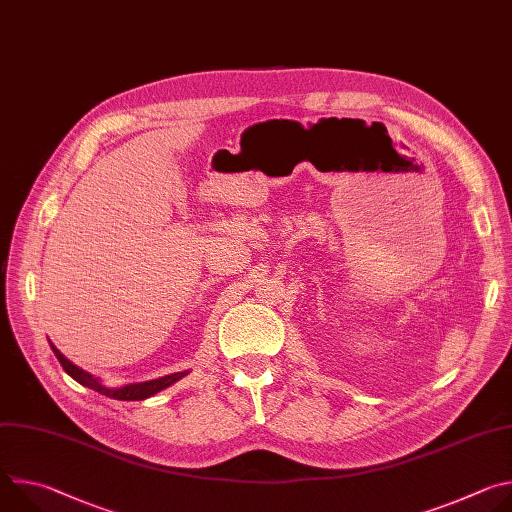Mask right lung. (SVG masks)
<instances>
[{
    "mask_svg": "<svg viewBox=\"0 0 512 512\" xmlns=\"http://www.w3.org/2000/svg\"><path fill=\"white\" fill-rule=\"evenodd\" d=\"M50 342V340H48ZM50 348L54 352V356L58 358V362L62 364V369L66 371V375H70L72 379H75L77 383H81L83 387H89L105 397H111V399H117V401H143L148 399L164 389H168L170 385H174L176 381H180L182 377H186L190 371H182V373H172V375H166V377H160V379H152V381H143V383H129V385H123V387H107L99 377H93L91 373L83 371L81 367H77L75 362H70L52 342H50Z\"/></svg>",
    "mask_w": 512,
    "mask_h": 512,
    "instance_id": "right-lung-1",
    "label": "right lung"
}]
</instances>
